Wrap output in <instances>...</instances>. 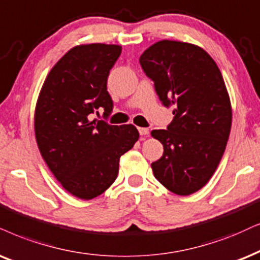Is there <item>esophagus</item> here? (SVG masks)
Instances as JSON below:
<instances>
[{"label":"esophagus","mask_w":260,"mask_h":260,"mask_svg":"<svg viewBox=\"0 0 260 260\" xmlns=\"http://www.w3.org/2000/svg\"><path fill=\"white\" fill-rule=\"evenodd\" d=\"M138 131H139L140 136H143V137H145V136H147V134H149V129H147V128H145V127H139V128H138Z\"/></svg>","instance_id":"obj_1"}]
</instances>
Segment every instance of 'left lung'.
<instances>
[{
	"label": "left lung",
	"instance_id": "obj_1",
	"mask_svg": "<svg viewBox=\"0 0 260 260\" xmlns=\"http://www.w3.org/2000/svg\"><path fill=\"white\" fill-rule=\"evenodd\" d=\"M174 119L153 129L164 147L151 164L153 175L170 192L189 196L203 188L217 169L232 127V103L213 58L196 44L163 39L139 58Z\"/></svg>",
	"mask_w": 260,
	"mask_h": 260
}]
</instances>
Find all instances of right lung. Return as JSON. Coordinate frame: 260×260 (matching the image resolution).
I'll return each instance as SVG.
<instances>
[{"label": "right lung", "mask_w": 260, "mask_h": 260, "mask_svg": "<svg viewBox=\"0 0 260 260\" xmlns=\"http://www.w3.org/2000/svg\"><path fill=\"white\" fill-rule=\"evenodd\" d=\"M122 48L80 44L56 62L45 78L35 109V134L43 159L60 185L79 199L101 196L116 180L120 158L139 139L133 124L91 120L113 109L108 75Z\"/></svg>", "instance_id": "obj_1"}]
</instances>
